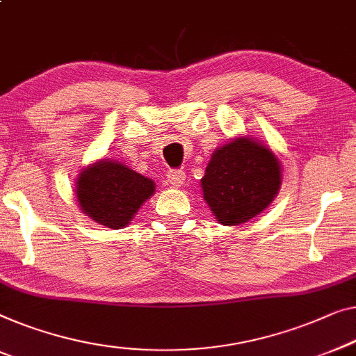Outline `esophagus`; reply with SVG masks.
Masks as SVG:
<instances>
[{"label":"esophagus","mask_w":356,"mask_h":356,"mask_svg":"<svg viewBox=\"0 0 356 356\" xmlns=\"http://www.w3.org/2000/svg\"><path fill=\"white\" fill-rule=\"evenodd\" d=\"M184 178H186V175H184V172H179V170H173V172H170L167 175L168 184H172V186H175V188L181 186V184L184 183Z\"/></svg>","instance_id":"34e87169"}]
</instances>
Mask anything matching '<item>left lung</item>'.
I'll use <instances>...</instances> for the list:
<instances>
[{
  "label": "left lung",
  "mask_w": 356,
  "mask_h": 356,
  "mask_svg": "<svg viewBox=\"0 0 356 356\" xmlns=\"http://www.w3.org/2000/svg\"><path fill=\"white\" fill-rule=\"evenodd\" d=\"M281 183L282 165L276 154L264 141L244 135L215 149L200 188L216 221L238 226L264 212Z\"/></svg>",
  "instance_id": "1"
}]
</instances>
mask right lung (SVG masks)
<instances>
[{
  "mask_svg": "<svg viewBox=\"0 0 356 356\" xmlns=\"http://www.w3.org/2000/svg\"><path fill=\"white\" fill-rule=\"evenodd\" d=\"M156 193L151 178L125 163L99 159L81 168L75 184L76 202L86 216L111 229L131 223L141 205Z\"/></svg>",
  "mask_w": 356,
  "mask_h": 356,
  "instance_id": "obj_1",
  "label": "right lung"
}]
</instances>
